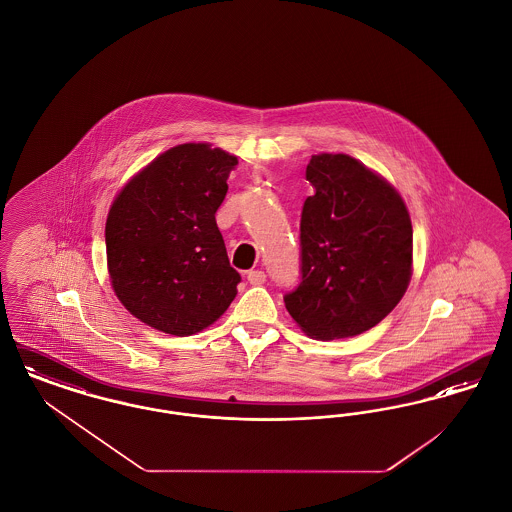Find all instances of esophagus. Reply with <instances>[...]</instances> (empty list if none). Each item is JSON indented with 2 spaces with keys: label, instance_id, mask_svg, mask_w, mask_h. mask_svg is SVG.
<instances>
[{
  "label": "esophagus",
  "instance_id": "obj_1",
  "mask_svg": "<svg viewBox=\"0 0 512 512\" xmlns=\"http://www.w3.org/2000/svg\"><path fill=\"white\" fill-rule=\"evenodd\" d=\"M265 280H267V274L263 270H249L247 272V282L251 286H261V284H265Z\"/></svg>",
  "mask_w": 512,
  "mask_h": 512
}]
</instances>
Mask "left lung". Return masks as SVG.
Wrapping results in <instances>:
<instances>
[{
    "label": "left lung",
    "mask_w": 512,
    "mask_h": 512,
    "mask_svg": "<svg viewBox=\"0 0 512 512\" xmlns=\"http://www.w3.org/2000/svg\"><path fill=\"white\" fill-rule=\"evenodd\" d=\"M305 176L315 194L301 213V282L284 303L307 336L353 338L409 288L411 217L390 182L345 153L313 155Z\"/></svg>",
    "instance_id": "8db88e82"
}]
</instances>
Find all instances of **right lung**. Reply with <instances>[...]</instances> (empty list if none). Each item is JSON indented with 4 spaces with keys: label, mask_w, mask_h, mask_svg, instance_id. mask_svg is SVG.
Returning a JSON list of instances; mask_svg holds the SVG:
<instances>
[{
    "label": "right lung",
    "mask_w": 512,
    "mask_h": 512,
    "mask_svg": "<svg viewBox=\"0 0 512 512\" xmlns=\"http://www.w3.org/2000/svg\"><path fill=\"white\" fill-rule=\"evenodd\" d=\"M238 159L209 144L171 147L115 197L105 222L111 286L130 315L192 336L230 307V267L215 213Z\"/></svg>",
    "instance_id": "right-lung-1"
}]
</instances>
